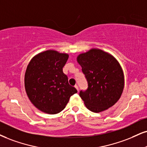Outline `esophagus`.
<instances>
[{"mask_svg":"<svg viewBox=\"0 0 147 147\" xmlns=\"http://www.w3.org/2000/svg\"><path fill=\"white\" fill-rule=\"evenodd\" d=\"M75 88H76L78 91H79V89H78V85H75Z\"/></svg>","mask_w":147,"mask_h":147,"instance_id":"1","label":"esophagus"}]
</instances>
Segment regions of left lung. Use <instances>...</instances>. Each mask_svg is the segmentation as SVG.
<instances>
[{"label":"left lung","mask_w":147,"mask_h":147,"mask_svg":"<svg viewBox=\"0 0 147 147\" xmlns=\"http://www.w3.org/2000/svg\"><path fill=\"white\" fill-rule=\"evenodd\" d=\"M77 62L88 82L87 90L79 94L86 108L98 113L113 106L120 99L125 84L119 61L108 52L91 48L80 54Z\"/></svg>","instance_id":"obj_1"}]
</instances>
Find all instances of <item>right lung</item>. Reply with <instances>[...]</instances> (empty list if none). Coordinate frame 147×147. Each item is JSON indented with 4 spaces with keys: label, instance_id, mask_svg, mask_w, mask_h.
<instances>
[{
    "label": "right lung",
    "instance_id": "1",
    "mask_svg": "<svg viewBox=\"0 0 147 147\" xmlns=\"http://www.w3.org/2000/svg\"><path fill=\"white\" fill-rule=\"evenodd\" d=\"M69 54L54 50L32 58L24 76V86L30 102L40 111L56 115L64 109L70 97L77 93L70 86L63 68Z\"/></svg>",
    "mask_w": 147,
    "mask_h": 147
}]
</instances>
